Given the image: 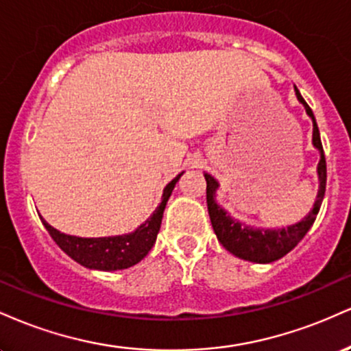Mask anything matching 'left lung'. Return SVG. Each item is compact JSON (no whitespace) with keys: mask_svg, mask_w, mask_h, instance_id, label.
<instances>
[{"mask_svg":"<svg viewBox=\"0 0 351 351\" xmlns=\"http://www.w3.org/2000/svg\"><path fill=\"white\" fill-rule=\"evenodd\" d=\"M295 95L302 106L305 107L310 119H312V142L313 147L320 152V162H318L317 167L320 186H318V195L315 203H313V208L310 209V213L304 217V219L299 221L297 224H292V226L282 229H257L251 226H244L239 221L232 219V217L216 203V189L219 184H217V181L213 178L211 175L204 173V178H206L208 213L209 219H211L213 229H215L217 241H219L229 252L234 254L236 257H239V259L251 261V263L259 264H269L280 259V257H284L285 254L291 252L292 249L304 239V236L307 234L308 229L312 228L313 223H315L318 211H320L322 201H324L325 196V186H327V163H325L324 147H322L320 132H318L312 108L308 107V104L305 102L304 97H302L297 87Z\"/></svg>","mask_w":351,"mask_h":351,"instance_id":"1","label":"left lung"}]
</instances>
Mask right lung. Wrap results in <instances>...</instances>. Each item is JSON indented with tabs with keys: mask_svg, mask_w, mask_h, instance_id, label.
<instances>
[{
	"mask_svg": "<svg viewBox=\"0 0 351 351\" xmlns=\"http://www.w3.org/2000/svg\"><path fill=\"white\" fill-rule=\"evenodd\" d=\"M180 173L176 178H173L167 188L163 189L162 203L153 211V215L140 228L134 232L123 236H110V237H77L64 234L47 224L43 219L56 244L62 249L67 256L72 257L75 263L88 269H99V271H120V269H128L132 265L138 264L140 261L150 252L156 241L160 226H162V217L167 201L171 196L173 188L176 181L180 180Z\"/></svg>",
	"mask_w": 351,
	"mask_h": 351,
	"instance_id": "add662e5",
	"label": "right lung"
}]
</instances>
